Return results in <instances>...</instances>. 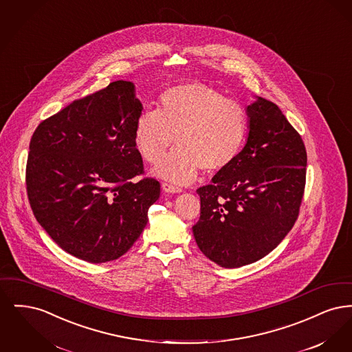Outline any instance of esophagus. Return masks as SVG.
<instances>
[{"instance_id":"obj_1","label":"esophagus","mask_w":352,"mask_h":352,"mask_svg":"<svg viewBox=\"0 0 352 352\" xmlns=\"http://www.w3.org/2000/svg\"><path fill=\"white\" fill-rule=\"evenodd\" d=\"M162 188H164V191H166V192H173V194H175V192H181V191H182V188H181V187H177V186L168 184V182H164V184H162Z\"/></svg>"}]
</instances>
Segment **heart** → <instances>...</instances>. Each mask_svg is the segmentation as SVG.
<instances>
[{"label":"heart","mask_w":352,"mask_h":352,"mask_svg":"<svg viewBox=\"0 0 352 352\" xmlns=\"http://www.w3.org/2000/svg\"><path fill=\"white\" fill-rule=\"evenodd\" d=\"M247 131L248 116L237 101L204 84H179L160 96L155 111L135 120L134 145L146 162L155 165L175 137L178 148L155 174L184 184L199 168L212 174L230 168L243 149Z\"/></svg>","instance_id":"1"}]
</instances>
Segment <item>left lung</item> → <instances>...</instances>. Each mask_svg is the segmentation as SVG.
Wrapping results in <instances>:
<instances>
[{
    "label": "left lung",
    "mask_w": 352,
    "mask_h": 352,
    "mask_svg": "<svg viewBox=\"0 0 352 352\" xmlns=\"http://www.w3.org/2000/svg\"><path fill=\"white\" fill-rule=\"evenodd\" d=\"M247 144L230 168L201 186L192 227L206 257L223 268L252 264L293 228L306 184V148L281 109L263 98L247 107Z\"/></svg>",
    "instance_id": "1"
}]
</instances>
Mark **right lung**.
<instances>
[{"instance_id": "obj_1", "label": "right lung", "mask_w": 352, "mask_h": 352, "mask_svg": "<svg viewBox=\"0 0 352 352\" xmlns=\"http://www.w3.org/2000/svg\"><path fill=\"white\" fill-rule=\"evenodd\" d=\"M142 104L118 80L72 101L35 129L26 164L34 217L69 254L94 264L129 251L161 186L144 174L134 145Z\"/></svg>"}]
</instances>
